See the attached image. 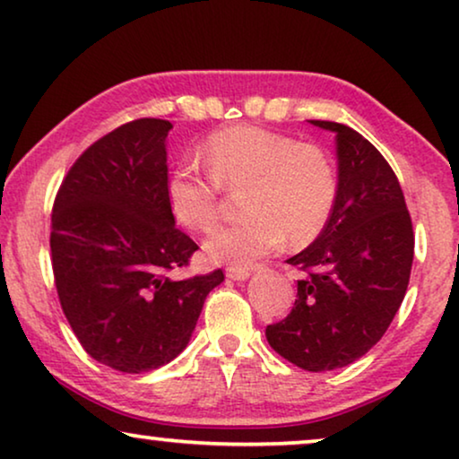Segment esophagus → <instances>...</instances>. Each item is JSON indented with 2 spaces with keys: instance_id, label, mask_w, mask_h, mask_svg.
Wrapping results in <instances>:
<instances>
[{
  "instance_id": "obj_1",
  "label": "esophagus",
  "mask_w": 459,
  "mask_h": 459,
  "mask_svg": "<svg viewBox=\"0 0 459 459\" xmlns=\"http://www.w3.org/2000/svg\"><path fill=\"white\" fill-rule=\"evenodd\" d=\"M225 275H228L230 280H247L250 275V269L248 267H238V265H230L225 269Z\"/></svg>"
}]
</instances>
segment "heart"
I'll use <instances>...</instances> for the list:
<instances>
[{"label":"heart","instance_id":"heart-1","mask_svg":"<svg viewBox=\"0 0 459 459\" xmlns=\"http://www.w3.org/2000/svg\"><path fill=\"white\" fill-rule=\"evenodd\" d=\"M206 171L179 162L169 173L165 198L175 221L209 231L221 217V190H238L244 219L206 238L204 253L215 263L250 265L284 240L300 248L317 240L338 200V169L319 143L256 125L219 129L203 143Z\"/></svg>","mask_w":459,"mask_h":459}]
</instances>
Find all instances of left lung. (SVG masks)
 <instances>
[{"label":"left lung","instance_id":"obj_1","mask_svg":"<svg viewBox=\"0 0 459 459\" xmlns=\"http://www.w3.org/2000/svg\"><path fill=\"white\" fill-rule=\"evenodd\" d=\"M336 134L338 200L322 236L288 263L303 273L288 316L265 334L275 353L307 372H330L368 353L403 303L413 228L385 156L347 125Z\"/></svg>","mask_w":459,"mask_h":459}]
</instances>
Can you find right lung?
I'll use <instances>...</instances> for the list:
<instances>
[{
  "mask_svg": "<svg viewBox=\"0 0 459 459\" xmlns=\"http://www.w3.org/2000/svg\"><path fill=\"white\" fill-rule=\"evenodd\" d=\"M173 125L137 118L93 142L62 179L52 209L54 284L81 347L142 374L186 349L223 269L175 278L198 244L175 228L165 198Z\"/></svg>",
  "mask_w": 459,
  "mask_h": 459,
  "instance_id": "obj_1",
  "label": "right lung"
}]
</instances>
